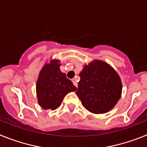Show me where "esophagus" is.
<instances>
[{
	"mask_svg": "<svg viewBox=\"0 0 147 147\" xmlns=\"http://www.w3.org/2000/svg\"><path fill=\"white\" fill-rule=\"evenodd\" d=\"M72 82H73V83H74V85L75 86H76V88H77V87H78V83H77V82H76V79H74V80H72Z\"/></svg>",
	"mask_w": 147,
	"mask_h": 147,
	"instance_id": "34e87169",
	"label": "esophagus"
}]
</instances>
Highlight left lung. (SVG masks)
Listing matches in <instances>:
<instances>
[{
  "label": "left lung",
  "instance_id": "1",
  "mask_svg": "<svg viewBox=\"0 0 147 147\" xmlns=\"http://www.w3.org/2000/svg\"><path fill=\"white\" fill-rule=\"evenodd\" d=\"M76 94L83 107L94 114L112 110L121 96L122 83L118 73L107 62L94 59L80 74Z\"/></svg>",
  "mask_w": 147,
  "mask_h": 147
}]
</instances>
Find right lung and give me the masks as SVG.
I'll list each match as a JSON object with an SVG mask.
<instances>
[{
  "label": "right lung",
  "instance_id": "1",
  "mask_svg": "<svg viewBox=\"0 0 147 147\" xmlns=\"http://www.w3.org/2000/svg\"><path fill=\"white\" fill-rule=\"evenodd\" d=\"M61 65L59 59H50L40 71L36 93L38 105L44 110L57 109L67 93L76 90L72 82L60 71Z\"/></svg>",
  "mask_w": 147,
  "mask_h": 147
}]
</instances>
